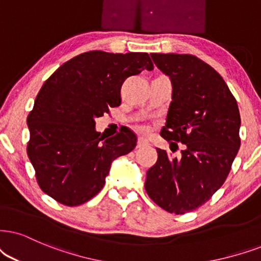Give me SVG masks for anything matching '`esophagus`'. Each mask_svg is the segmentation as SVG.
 <instances>
[{
    "label": "esophagus",
    "instance_id": "esophagus-1",
    "mask_svg": "<svg viewBox=\"0 0 261 261\" xmlns=\"http://www.w3.org/2000/svg\"><path fill=\"white\" fill-rule=\"evenodd\" d=\"M147 144H149V141L146 140V138H143V137L138 138V141H137V147H138V148L147 146Z\"/></svg>",
    "mask_w": 261,
    "mask_h": 261
}]
</instances>
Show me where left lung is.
<instances>
[{"label": "left lung", "mask_w": 261, "mask_h": 261, "mask_svg": "<svg viewBox=\"0 0 261 261\" xmlns=\"http://www.w3.org/2000/svg\"><path fill=\"white\" fill-rule=\"evenodd\" d=\"M150 57L172 83L160 135L182 142L184 149L177 159L156 148L158 160L148 170L144 187L161 208L184 214L202 206L225 182L241 144L240 111L222 75L199 58L155 53Z\"/></svg>", "instance_id": "left-lung-1"}]
</instances>
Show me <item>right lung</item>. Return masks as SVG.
I'll list each match as a JSON object with an SVG mask.
<instances>
[{"instance_id": "1", "label": "right lung", "mask_w": 261, "mask_h": 261, "mask_svg": "<svg viewBox=\"0 0 261 261\" xmlns=\"http://www.w3.org/2000/svg\"><path fill=\"white\" fill-rule=\"evenodd\" d=\"M154 68L147 53L87 51L61 65L44 82L28 117V155L38 186L66 206H79L103 188L111 164L136 147L125 130L105 140L95 119L119 106L130 75Z\"/></svg>"}]
</instances>
